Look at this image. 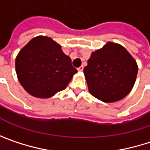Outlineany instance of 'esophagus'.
Here are the masks:
<instances>
[{
    "instance_id": "1",
    "label": "esophagus",
    "mask_w": 150,
    "mask_h": 150,
    "mask_svg": "<svg viewBox=\"0 0 150 150\" xmlns=\"http://www.w3.org/2000/svg\"><path fill=\"white\" fill-rule=\"evenodd\" d=\"M83 68H84L83 66H81V67H79V68L77 69V70H78V71H82V70H83Z\"/></svg>"
}]
</instances>
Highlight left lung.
I'll return each mask as SVG.
<instances>
[{
	"instance_id": "left-lung-1",
	"label": "left lung",
	"mask_w": 150,
	"mask_h": 150,
	"mask_svg": "<svg viewBox=\"0 0 150 150\" xmlns=\"http://www.w3.org/2000/svg\"><path fill=\"white\" fill-rule=\"evenodd\" d=\"M137 72L134 57L123 46L112 42L92 52L83 70L89 93L103 103H115L128 96Z\"/></svg>"
}]
</instances>
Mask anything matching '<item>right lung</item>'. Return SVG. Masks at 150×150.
Here are the masks:
<instances>
[{
	"instance_id": "add662e5",
	"label": "right lung",
	"mask_w": 150,
	"mask_h": 150,
	"mask_svg": "<svg viewBox=\"0 0 150 150\" xmlns=\"http://www.w3.org/2000/svg\"><path fill=\"white\" fill-rule=\"evenodd\" d=\"M15 71L23 88L32 96L42 99L65 89L77 73L62 46L43 35L33 38L20 50Z\"/></svg>"
}]
</instances>
